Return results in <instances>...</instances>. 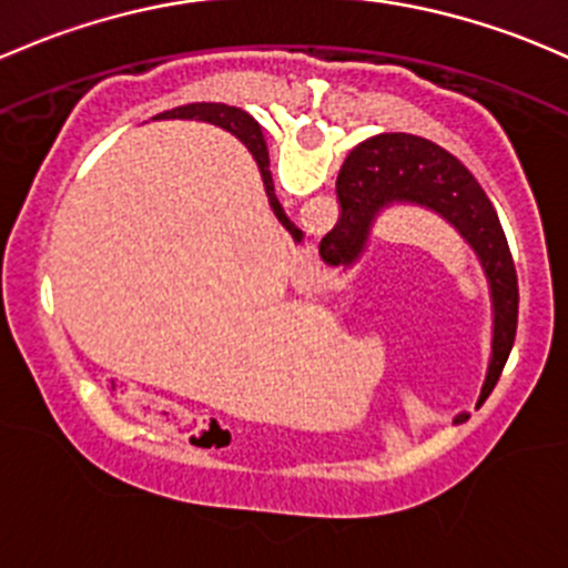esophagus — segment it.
<instances>
[{"label": "esophagus", "mask_w": 568, "mask_h": 568, "mask_svg": "<svg viewBox=\"0 0 568 568\" xmlns=\"http://www.w3.org/2000/svg\"><path fill=\"white\" fill-rule=\"evenodd\" d=\"M294 313L304 326H315V321H318V313H321L318 285H315V280H307V283L302 285L300 300L294 302Z\"/></svg>", "instance_id": "obj_1"}]
</instances>
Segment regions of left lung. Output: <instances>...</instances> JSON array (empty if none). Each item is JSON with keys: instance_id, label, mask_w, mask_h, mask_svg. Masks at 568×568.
<instances>
[{"instance_id": "1", "label": "left lung", "mask_w": 568, "mask_h": 568, "mask_svg": "<svg viewBox=\"0 0 568 568\" xmlns=\"http://www.w3.org/2000/svg\"><path fill=\"white\" fill-rule=\"evenodd\" d=\"M470 201H474V209L463 204L457 214L446 220L474 247L476 258L485 268L489 291L485 315H481L479 326L470 332L468 343L452 359L438 364L435 369H427L425 375H414V378L399 381V384H386V381L369 384V378H364V375L351 373L345 378V394H348L351 405L362 416V422H367L369 427L414 429L425 425L444 410L455 408L479 381H485L487 386V381L498 373L504 337L517 321V300H520V294H517V264L509 239L504 234V225H500L487 195L479 190ZM348 252L352 255L345 253V264L356 261V255L362 253V244H348ZM337 318L345 329L354 326L345 315H337Z\"/></svg>"}]
</instances>
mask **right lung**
<instances>
[{"mask_svg":"<svg viewBox=\"0 0 568 568\" xmlns=\"http://www.w3.org/2000/svg\"><path fill=\"white\" fill-rule=\"evenodd\" d=\"M261 427H264V422H253V425L242 429L239 435H231L229 429H225V433L223 429H217V433L209 435V438L204 435V440H199V444H204L206 449H212L217 457H239L244 455L255 440H258Z\"/></svg>","mask_w":568,"mask_h":568,"instance_id":"1","label":"right lung"}]
</instances>
